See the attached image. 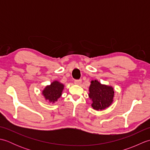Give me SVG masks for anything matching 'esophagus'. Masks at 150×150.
I'll use <instances>...</instances> for the list:
<instances>
[{"label": "esophagus", "instance_id": "34e87169", "mask_svg": "<svg viewBox=\"0 0 150 150\" xmlns=\"http://www.w3.org/2000/svg\"><path fill=\"white\" fill-rule=\"evenodd\" d=\"M81 80H75V81H74V83L75 84H77V85H79V84H81Z\"/></svg>", "mask_w": 150, "mask_h": 150}]
</instances>
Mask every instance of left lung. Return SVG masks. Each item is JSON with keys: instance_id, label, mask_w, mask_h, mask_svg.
Returning <instances> with one entry per match:
<instances>
[{"instance_id": "1", "label": "left lung", "mask_w": 150, "mask_h": 150, "mask_svg": "<svg viewBox=\"0 0 150 150\" xmlns=\"http://www.w3.org/2000/svg\"><path fill=\"white\" fill-rule=\"evenodd\" d=\"M114 96L113 88L101 84L97 81H92L89 97L92 100L91 106L96 110H102L110 106Z\"/></svg>"}]
</instances>
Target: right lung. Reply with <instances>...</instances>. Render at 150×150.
I'll list each match as a JSON object with an SVG mask.
<instances>
[{
    "label": "right lung",
    "instance_id": "1",
    "mask_svg": "<svg viewBox=\"0 0 150 150\" xmlns=\"http://www.w3.org/2000/svg\"><path fill=\"white\" fill-rule=\"evenodd\" d=\"M64 88V85L58 81L53 82L51 85L47 86L42 91V94L46 99L50 102L55 103L57 99L61 96L62 91Z\"/></svg>",
    "mask_w": 150,
    "mask_h": 150
}]
</instances>
